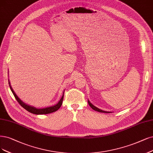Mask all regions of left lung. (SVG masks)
<instances>
[{
  "instance_id": "8db88e82",
  "label": "left lung",
  "mask_w": 153,
  "mask_h": 153,
  "mask_svg": "<svg viewBox=\"0 0 153 153\" xmlns=\"http://www.w3.org/2000/svg\"><path fill=\"white\" fill-rule=\"evenodd\" d=\"M88 103H89V106L91 107V108L94 110H95V111H99V112H101V113H110V112H109V111H103V110H100V109H99V108H98L97 107H96V106H94L93 105H92L91 103L89 102V101H88Z\"/></svg>"
}]
</instances>
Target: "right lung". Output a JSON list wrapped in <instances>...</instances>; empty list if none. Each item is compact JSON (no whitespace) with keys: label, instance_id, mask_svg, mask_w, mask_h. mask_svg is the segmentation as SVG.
Masks as SVG:
<instances>
[{"label":"right lung","instance_id":"right-lung-1","mask_svg":"<svg viewBox=\"0 0 153 153\" xmlns=\"http://www.w3.org/2000/svg\"><path fill=\"white\" fill-rule=\"evenodd\" d=\"M9 84V86L10 88L11 89V91H12L15 98L16 99V100L18 101V102L20 104V105L23 107V108L26 110L27 111H28L29 112L31 113V114H36V115H43V114H50V113H53L56 111V110H58L60 108V106L62 104V101H63V98H64V94L62 96L60 100L59 101V103L57 104H56L54 106H50V107H47V108H36L35 107H33L30 105H27L26 104H25V103L22 102V101L17 97V95L15 94V93L14 92L13 89L11 88L10 85V83Z\"/></svg>","mask_w":153,"mask_h":153}]
</instances>
